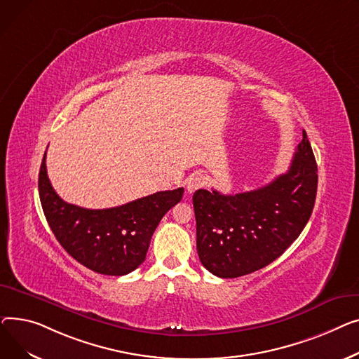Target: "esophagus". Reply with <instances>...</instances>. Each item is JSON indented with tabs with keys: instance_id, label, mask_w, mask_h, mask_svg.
Masks as SVG:
<instances>
[{
	"instance_id": "esophagus-1",
	"label": "esophagus",
	"mask_w": 359,
	"mask_h": 359,
	"mask_svg": "<svg viewBox=\"0 0 359 359\" xmlns=\"http://www.w3.org/2000/svg\"><path fill=\"white\" fill-rule=\"evenodd\" d=\"M207 184V177L203 174H193L187 180V189L188 193H194L196 189L204 187Z\"/></svg>"
}]
</instances>
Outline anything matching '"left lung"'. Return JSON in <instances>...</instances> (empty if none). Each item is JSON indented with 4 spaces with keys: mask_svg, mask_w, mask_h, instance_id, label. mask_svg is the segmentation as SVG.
I'll use <instances>...</instances> for the list:
<instances>
[{
    "mask_svg": "<svg viewBox=\"0 0 359 359\" xmlns=\"http://www.w3.org/2000/svg\"><path fill=\"white\" fill-rule=\"evenodd\" d=\"M318 193V165L307 133L288 171L254 191L235 196L197 189L193 196L197 252L220 278L255 272L278 257L307 224Z\"/></svg>",
    "mask_w": 359,
    "mask_h": 359,
    "instance_id": "obj_1",
    "label": "left lung"
}]
</instances>
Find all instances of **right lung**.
<instances>
[{
  "label": "right lung",
  "instance_id": "obj_1",
  "mask_svg": "<svg viewBox=\"0 0 359 359\" xmlns=\"http://www.w3.org/2000/svg\"><path fill=\"white\" fill-rule=\"evenodd\" d=\"M182 194L184 188H177L118 207L90 210L63 201L55 193L46 152L39 172L40 203L55 238L74 259L104 276H126L144 261L155 229Z\"/></svg>",
  "mask_w": 359,
  "mask_h": 359
}]
</instances>
